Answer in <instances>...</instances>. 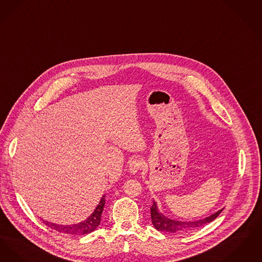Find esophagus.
<instances>
[{"label": "esophagus", "instance_id": "34e87169", "mask_svg": "<svg viewBox=\"0 0 262 262\" xmlns=\"http://www.w3.org/2000/svg\"><path fill=\"white\" fill-rule=\"evenodd\" d=\"M142 167H143V161L140 159H135V160H132L129 164V170L133 174H135L138 171L141 170Z\"/></svg>", "mask_w": 262, "mask_h": 262}]
</instances>
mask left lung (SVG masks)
Listing matches in <instances>:
<instances>
[{
  "label": "left lung",
  "mask_w": 262,
  "mask_h": 262,
  "mask_svg": "<svg viewBox=\"0 0 262 262\" xmlns=\"http://www.w3.org/2000/svg\"><path fill=\"white\" fill-rule=\"evenodd\" d=\"M223 208L218 210L214 214L206 217L205 219H201L198 221H175L164 216L160 213L158 209L157 204L152 202V205L150 206V217L151 222L157 230L161 232H168V233H184L193 230L195 228L202 227L205 224L213 221L221 212Z\"/></svg>",
  "instance_id": "1"
}]
</instances>
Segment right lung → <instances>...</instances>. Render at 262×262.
<instances>
[{
  "label": "right lung",
  "mask_w": 262,
  "mask_h": 262,
  "mask_svg": "<svg viewBox=\"0 0 262 262\" xmlns=\"http://www.w3.org/2000/svg\"><path fill=\"white\" fill-rule=\"evenodd\" d=\"M105 195H103L101 200V202L99 203L98 206L96 207V209L94 210V212L92 213L90 216L88 217L86 220H84L83 222H80L78 224H74V225H58V224H54V223H50L48 221H43L44 224L47 225L48 227L60 232V233H64L68 235H74V236H82V235H87L89 233H91L93 231L96 230V228L98 227L101 223V218H102V210H103V206L105 203Z\"/></svg>",
  "instance_id": "add662e5"
}]
</instances>
